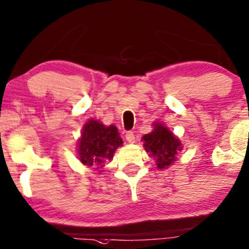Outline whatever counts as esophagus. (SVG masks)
I'll use <instances>...</instances> for the list:
<instances>
[{"label":"esophagus","instance_id":"1","mask_svg":"<svg viewBox=\"0 0 249 249\" xmlns=\"http://www.w3.org/2000/svg\"><path fill=\"white\" fill-rule=\"evenodd\" d=\"M125 140H127L128 143H134L135 142V135L132 131H128L127 134H125Z\"/></svg>","mask_w":249,"mask_h":249}]
</instances>
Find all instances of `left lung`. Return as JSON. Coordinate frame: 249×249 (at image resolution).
I'll return each instance as SVG.
<instances>
[{
  "label": "left lung",
  "mask_w": 249,
  "mask_h": 249,
  "mask_svg": "<svg viewBox=\"0 0 249 249\" xmlns=\"http://www.w3.org/2000/svg\"><path fill=\"white\" fill-rule=\"evenodd\" d=\"M142 141L144 142L143 146L148 156L156 160L157 169H166L173 164L183 150L179 138L160 122H153V130L144 135Z\"/></svg>",
  "instance_id": "8db88e82"
}]
</instances>
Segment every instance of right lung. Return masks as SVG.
Returning a JSON list of instances; mask_svg holds the SVG:
<instances>
[{
	"label": "right lung",
	"instance_id": "obj_1",
	"mask_svg": "<svg viewBox=\"0 0 249 249\" xmlns=\"http://www.w3.org/2000/svg\"><path fill=\"white\" fill-rule=\"evenodd\" d=\"M124 142L115 125H105L101 121L90 119L83 124L81 136L77 141V158L86 166L99 170L105 162L113 159L114 152Z\"/></svg>",
	"mask_w": 249,
	"mask_h": 249
}]
</instances>
